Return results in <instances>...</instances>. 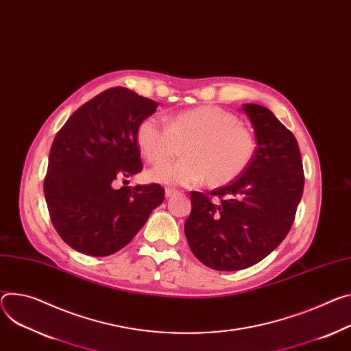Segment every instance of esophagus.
I'll return each instance as SVG.
<instances>
[{"mask_svg":"<svg viewBox=\"0 0 351 351\" xmlns=\"http://www.w3.org/2000/svg\"><path fill=\"white\" fill-rule=\"evenodd\" d=\"M178 193V190H175V189H171V187H167L165 189V196L167 197H172L173 195H176Z\"/></svg>","mask_w":351,"mask_h":351,"instance_id":"esophagus-1","label":"esophagus"}]
</instances>
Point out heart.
<instances>
[{"mask_svg":"<svg viewBox=\"0 0 351 351\" xmlns=\"http://www.w3.org/2000/svg\"><path fill=\"white\" fill-rule=\"evenodd\" d=\"M141 155L151 164L148 179L164 184L193 186L206 180L217 187L237 179L252 161L254 136L239 119L217 106H200L167 117L144 119L136 133ZM186 156L162 165L180 152Z\"/></svg>","mask_w":351,"mask_h":351,"instance_id":"b5f03b06","label":"heart"}]
</instances>
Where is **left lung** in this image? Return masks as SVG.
Wrapping results in <instances>:
<instances>
[{"mask_svg": "<svg viewBox=\"0 0 351 351\" xmlns=\"http://www.w3.org/2000/svg\"><path fill=\"white\" fill-rule=\"evenodd\" d=\"M241 110L256 137L252 161L238 179L210 195L190 193L192 213L184 222L195 256L221 271L246 269L271 253L289 234L304 190L293 133L265 106L245 104Z\"/></svg>", "mask_w": 351, "mask_h": 351, "instance_id": "left-lung-1", "label": "left lung"}]
</instances>
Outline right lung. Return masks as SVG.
I'll return each mask as SVG.
<instances>
[{"label": "right lung", "instance_id": "add662e5", "mask_svg": "<svg viewBox=\"0 0 351 351\" xmlns=\"http://www.w3.org/2000/svg\"><path fill=\"white\" fill-rule=\"evenodd\" d=\"M156 106L130 89L110 88L78 108L57 133L45 196L56 231L77 252L116 253L164 202L165 190L156 183L117 187L143 171L136 133Z\"/></svg>", "mask_w": 351, "mask_h": 351}]
</instances>
